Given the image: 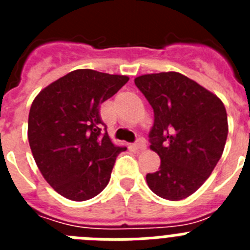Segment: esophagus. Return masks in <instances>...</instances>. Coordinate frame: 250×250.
<instances>
[{"label": "esophagus", "mask_w": 250, "mask_h": 250, "mask_svg": "<svg viewBox=\"0 0 250 250\" xmlns=\"http://www.w3.org/2000/svg\"><path fill=\"white\" fill-rule=\"evenodd\" d=\"M134 146H135V149H139V150L145 149V147H146V141H145V139L139 138L138 140H136L135 144H134Z\"/></svg>", "instance_id": "34e87169"}]
</instances>
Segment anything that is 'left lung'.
<instances>
[{
	"label": "left lung",
	"mask_w": 250,
	"mask_h": 250,
	"mask_svg": "<svg viewBox=\"0 0 250 250\" xmlns=\"http://www.w3.org/2000/svg\"><path fill=\"white\" fill-rule=\"evenodd\" d=\"M135 85L154 110L150 149L160 167L146 175L156 195L182 200L195 193L218 164L228 136L224 104L179 72L143 75Z\"/></svg>",
	"instance_id": "1"
}]
</instances>
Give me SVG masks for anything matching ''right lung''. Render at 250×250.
<instances>
[{
  "mask_svg": "<svg viewBox=\"0 0 250 250\" xmlns=\"http://www.w3.org/2000/svg\"><path fill=\"white\" fill-rule=\"evenodd\" d=\"M129 77L90 68L75 70L35 98L28 114V143L46 182L75 202L105 189L116 156L126 147L111 143L100 105Z\"/></svg>",
  "mask_w": 250,
  "mask_h": 250,
  "instance_id": "1",
  "label": "right lung"
}]
</instances>
